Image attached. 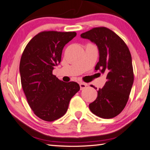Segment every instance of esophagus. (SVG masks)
<instances>
[{"label":"esophagus","mask_w":150,"mask_h":150,"mask_svg":"<svg viewBox=\"0 0 150 150\" xmlns=\"http://www.w3.org/2000/svg\"><path fill=\"white\" fill-rule=\"evenodd\" d=\"M79 85H80V88H81V90H83V89H84V88L87 87V84H86V83H79Z\"/></svg>","instance_id":"34e87169"}]
</instances>
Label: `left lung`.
Wrapping results in <instances>:
<instances>
[{
	"label": "left lung",
	"mask_w": 150,
	"mask_h": 150,
	"mask_svg": "<svg viewBox=\"0 0 150 150\" xmlns=\"http://www.w3.org/2000/svg\"><path fill=\"white\" fill-rule=\"evenodd\" d=\"M81 37L97 45L99 61L95 70L106 74L107 79L97 91L96 100L89 104L90 110L98 117H115L126 106L134 83L130 50L121 38L106 27L94 28Z\"/></svg>",
	"instance_id": "left-lung-1"
}]
</instances>
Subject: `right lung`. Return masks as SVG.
Wrapping results in <instances>:
<instances>
[{
    "label": "right lung",
    "instance_id": "add662e5",
    "mask_svg": "<svg viewBox=\"0 0 150 150\" xmlns=\"http://www.w3.org/2000/svg\"><path fill=\"white\" fill-rule=\"evenodd\" d=\"M76 35L75 32H41L22 53V87L30 108L43 120L52 122L64 115L70 100L80 89L78 83H65L52 73L62 60L63 47Z\"/></svg>",
    "mask_w": 150,
    "mask_h": 150
}]
</instances>
